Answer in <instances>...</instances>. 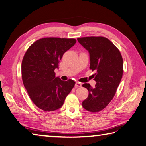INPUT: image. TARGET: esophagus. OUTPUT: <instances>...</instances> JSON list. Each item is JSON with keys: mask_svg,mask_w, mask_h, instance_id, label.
<instances>
[{"mask_svg": "<svg viewBox=\"0 0 146 146\" xmlns=\"http://www.w3.org/2000/svg\"><path fill=\"white\" fill-rule=\"evenodd\" d=\"M81 86H82V84H81L80 82H76V84H75V87H76V88L81 87Z\"/></svg>", "mask_w": 146, "mask_h": 146, "instance_id": "obj_1", "label": "esophagus"}]
</instances>
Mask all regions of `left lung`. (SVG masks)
<instances>
[{
	"label": "left lung",
	"instance_id": "8db88e82",
	"mask_svg": "<svg viewBox=\"0 0 146 146\" xmlns=\"http://www.w3.org/2000/svg\"><path fill=\"white\" fill-rule=\"evenodd\" d=\"M90 53V69L96 70L95 87L85 83L88 97L82 102L83 108L96 113L108 105L117 91L123 75V58L118 49L108 39L102 36L77 38Z\"/></svg>",
	"mask_w": 146,
	"mask_h": 146
}]
</instances>
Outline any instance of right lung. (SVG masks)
Listing matches in <instances>:
<instances>
[{
    "label": "right lung",
    "instance_id": "right-lung-1",
    "mask_svg": "<svg viewBox=\"0 0 146 146\" xmlns=\"http://www.w3.org/2000/svg\"><path fill=\"white\" fill-rule=\"evenodd\" d=\"M76 43L75 39L44 38L35 41L26 51L21 64L23 84L32 102L40 109L52 111L61 108L75 85L64 81L54 70L64 53Z\"/></svg>",
    "mask_w": 146,
    "mask_h": 146
}]
</instances>
